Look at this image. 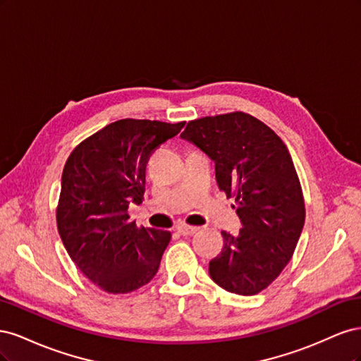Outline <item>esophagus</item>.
Instances as JSON below:
<instances>
[{
	"instance_id": "esophagus-1",
	"label": "esophagus",
	"mask_w": 361,
	"mask_h": 361,
	"mask_svg": "<svg viewBox=\"0 0 361 361\" xmlns=\"http://www.w3.org/2000/svg\"><path fill=\"white\" fill-rule=\"evenodd\" d=\"M178 233L183 235V236H190V235H194L195 232L199 231V227H194V226H187V224H179L176 227Z\"/></svg>"
}]
</instances>
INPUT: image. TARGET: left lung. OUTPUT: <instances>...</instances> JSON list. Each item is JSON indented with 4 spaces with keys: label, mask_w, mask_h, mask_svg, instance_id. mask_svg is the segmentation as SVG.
<instances>
[{
    "label": "left lung",
    "mask_w": 361,
    "mask_h": 361,
    "mask_svg": "<svg viewBox=\"0 0 361 361\" xmlns=\"http://www.w3.org/2000/svg\"><path fill=\"white\" fill-rule=\"evenodd\" d=\"M215 162V178L235 197L239 235L221 232V253L209 262L218 286L238 295L267 289L293 255L305 220L304 197L286 145L243 111L188 122L180 134Z\"/></svg>",
    "instance_id": "8db88e82"
}]
</instances>
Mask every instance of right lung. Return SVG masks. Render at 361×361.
Instances as JSON below:
<instances>
[{
	"mask_svg": "<svg viewBox=\"0 0 361 361\" xmlns=\"http://www.w3.org/2000/svg\"><path fill=\"white\" fill-rule=\"evenodd\" d=\"M185 122L122 118L73 149L63 169L57 227L75 265L108 293L133 292L155 277L171 233L138 227L150 155Z\"/></svg>",
	"mask_w": 361,
	"mask_h": 361,
	"instance_id": "1",
	"label": "right lung"
}]
</instances>
